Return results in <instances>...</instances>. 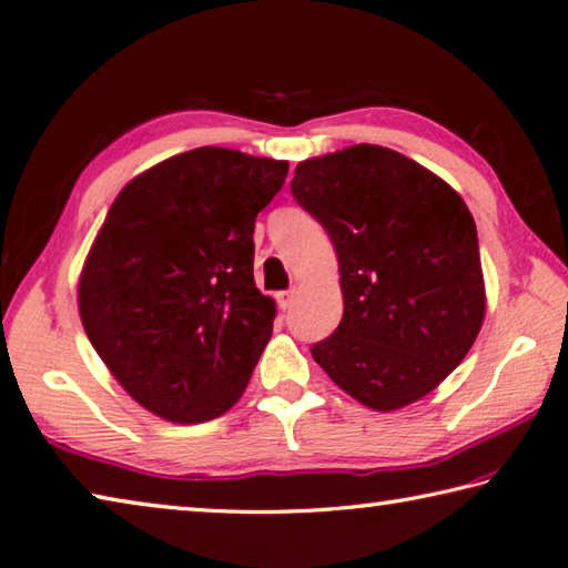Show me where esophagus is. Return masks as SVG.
<instances>
[{
	"label": "esophagus",
	"mask_w": 568,
	"mask_h": 568,
	"mask_svg": "<svg viewBox=\"0 0 568 568\" xmlns=\"http://www.w3.org/2000/svg\"><path fill=\"white\" fill-rule=\"evenodd\" d=\"M295 297H297V291H295V287H293V291L277 293V305H281L283 311H287V307H291V305L295 303Z\"/></svg>",
	"instance_id": "34e87169"
}]
</instances>
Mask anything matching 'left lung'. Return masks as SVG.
Listing matches in <instances>:
<instances>
[{
    "label": "left lung",
    "instance_id": "obj_1",
    "mask_svg": "<svg viewBox=\"0 0 568 568\" xmlns=\"http://www.w3.org/2000/svg\"><path fill=\"white\" fill-rule=\"evenodd\" d=\"M291 189L339 263L345 311L313 345L315 363L375 412L429 395L467 357L487 313L467 203L437 173L373 143L297 163Z\"/></svg>",
    "mask_w": 568,
    "mask_h": 568
}]
</instances>
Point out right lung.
Segmentation results:
<instances>
[{"mask_svg": "<svg viewBox=\"0 0 568 568\" xmlns=\"http://www.w3.org/2000/svg\"><path fill=\"white\" fill-rule=\"evenodd\" d=\"M287 161L201 146L123 185L79 275L91 345L156 417L199 425L229 412L273 335L255 287V215Z\"/></svg>", "mask_w": 568, "mask_h": 568, "instance_id": "obj_1", "label": "right lung"}]
</instances>
